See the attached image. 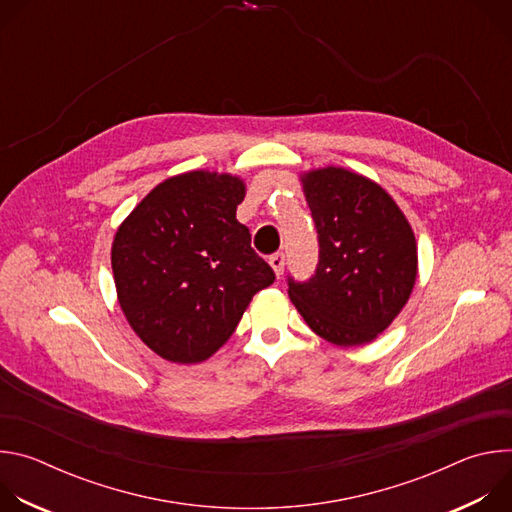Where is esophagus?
<instances>
[{"mask_svg":"<svg viewBox=\"0 0 512 512\" xmlns=\"http://www.w3.org/2000/svg\"><path fill=\"white\" fill-rule=\"evenodd\" d=\"M269 265L273 267L275 275H277V277H281V273H283V265H285V255H283V253H273V255L269 257Z\"/></svg>","mask_w":512,"mask_h":512,"instance_id":"esophagus-1","label":"esophagus"}]
</instances>
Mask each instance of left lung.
<instances>
[{
  "mask_svg": "<svg viewBox=\"0 0 512 512\" xmlns=\"http://www.w3.org/2000/svg\"><path fill=\"white\" fill-rule=\"evenodd\" d=\"M318 233L316 273L287 277L289 300L306 324L338 346L377 338L403 310L417 277L413 231L395 200L344 168L302 178Z\"/></svg>",
  "mask_w": 512,
  "mask_h": 512,
  "instance_id": "8db88e82",
  "label": "left lung"
}]
</instances>
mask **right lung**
<instances>
[{"mask_svg":"<svg viewBox=\"0 0 512 512\" xmlns=\"http://www.w3.org/2000/svg\"><path fill=\"white\" fill-rule=\"evenodd\" d=\"M243 198L237 176L186 172L158 184L117 229L111 265L119 306L166 360L212 356L275 279L237 221Z\"/></svg>","mask_w":512,"mask_h":512,"instance_id":"right-lung-1","label":"right lung"}]
</instances>
